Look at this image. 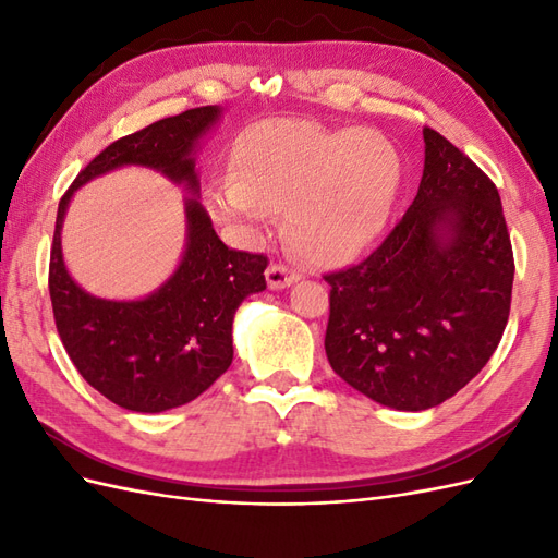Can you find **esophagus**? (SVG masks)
Returning a JSON list of instances; mask_svg holds the SVG:
<instances>
[{"label":"esophagus","mask_w":558,"mask_h":558,"mask_svg":"<svg viewBox=\"0 0 558 558\" xmlns=\"http://www.w3.org/2000/svg\"><path fill=\"white\" fill-rule=\"evenodd\" d=\"M265 277H267V286L272 291H281V289H286V286H293L300 279V275L295 272V269H289V267L281 265V263L269 265Z\"/></svg>","instance_id":"esophagus-1"}]
</instances>
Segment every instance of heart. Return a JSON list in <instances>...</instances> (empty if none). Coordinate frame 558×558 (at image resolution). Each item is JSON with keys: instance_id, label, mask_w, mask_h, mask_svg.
I'll return each mask as SVG.
<instances>
[{"instance_id": "b5f03b06", "label": "heart", "mask_w": 558, "mask_h": 558, "mask_svg": "<svg viewBox=\"0 0 558 558\" xmlns=\"http://www.w3.org/2000/svg\"><path fill=\"white\" fill-rule=\"evenodd\" d=\"M398 189L400 158L381 134L267 121L242 134L238 165L209 183L207 199L240 226L286 209L283 232L298 253L342 263L379 238Z\"/></svg>"}]
</instances>
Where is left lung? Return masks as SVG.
I'll return each instance as SVG.
<instances>
[{
  "instance_id": "obj_1",
  "label": "left lung",
  "mask_w": 558,
  "mask_h": 558,
  "mask_svg": "<svg viewBox=\"0 0 558 558\" xmlns=\"http://www.w3.org/2000/svg\"><path fill=\"white\" fill-rule=\"evenodd\" d=\"M424 142L408 214L363 263L324 277L330 367L404 412L449 400L494 356L514 281L496 183L440 132Z\"/></svg>"
}]
</instances>
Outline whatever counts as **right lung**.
I'll return each mask as SVG.
<instances>
[{"instance_id": "add662e5", "label": "right lung", "mask_w": 558, "mask_h": 558, "mask_svg": "<svg viewBox=\"0 0 558 558\" xmlns=\"http://www.w3.org/2000/svg\"><path fill=\"white\" fill-rule=\"evenodd\" d=\"M221 116L197 107L162 118L95 156L60 199L48 291L60 340L95 391L132 412L156 414L195 400L232 363V318L242 300L265 291L267 256L228 248L197 197L185 199L183 258L156 293L116 302L86 293L62 260L60 230L76 189L123 165H142L197 193L193 148Z\"/></svg>"}]
</instances>
